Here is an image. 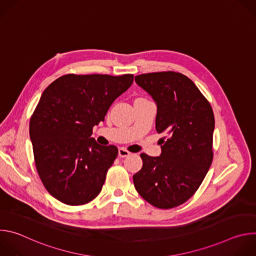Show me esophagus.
Segmentation results:
<instances>
[{
	"label": "esophagus",
	"instance_id": "esophagus-1",
	"mask_svg": "<svg viewBox=\"0 0 256 256\" xmlns=\"http://www.w3.org/2000/svg\"><path fill=\"white\" fill-rule=\"evenodd\" d=\"M130 155V152H128L126 149L124 148H120L118 149V156L122 157V158H124V157H128Z\"/></svg>",
	"mask_w": 256,
	"mask_h": 256
}]
</instances>
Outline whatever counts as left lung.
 I'll return each mask as SVG.
<instances>
[{"instance_id":"1","label":"left lung","mask_w":256,"mask_h":256,"mask_svg":"<svg viewBox=\"0 0 256 256\" xmlns=\"http://www.w3.org/2000/svg\"><path fill=\"white\" fill-rule=\"evenodd\" d=\"M134 81L156 102V130L165 136L159 157L140 154L142 167L134 175V184L152 206L172 208L196 194L212 162V109L180 72H148Z\"/></svg>"}]
</instances>
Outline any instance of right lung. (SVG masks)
Masks as SVG:
<instances>
[{"label": "right lung", "mask_w": 256, "mask_h": 256, "mask_svg": "<svg viewBox=\"0 0 256 256\" xmlns=\"http://www.w3.org/2000/svg\"><path fill=\"white\" fill-rule=\"evenodd\" d=\"M134 82V75L68 74L42 93L30 118L34 162L46 190L68 206L93 200L118 157L91 138L93 126Z\"/></svg>", "instance_id": "1"}]
</instances>
